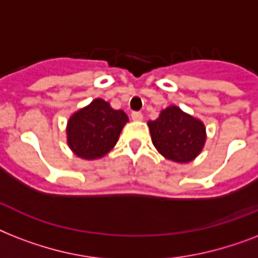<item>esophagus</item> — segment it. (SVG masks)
I'll return each mask as SVG.
<instances>
[{"instance_id":"1","label":"esophagus","mask_w":258,"mask_h":258,"mask_svg":"<svg viewBox=\"0 0 258 258\" xmlns=\"http://www.w3.org/2000/svg\"><path fill=\"white\" fill-rule=\"evenodd\" d=\"M131 117H133L134 120L141 121L142 119H143V115H142V112H139V111H134V112L131 113Z\"/></svg>"}]
</instances>
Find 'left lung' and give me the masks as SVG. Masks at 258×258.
<instances>
[{
  "instance_id": "left-lung-1",
  "label": "left lung",
  "mask_w": 258,
  "mask_h": 258,
  "mask_svg": "<svg viewBox=\"0 0 258 258\" xmlns=\"http://www.w3.org/2000/svg\"><path fill=\"white\" fill-rule=\"evenodd\" d=\"M147 124L153 145L170 161L187 163L196 159L204 149L205 124L176 105L163 109L158 119L150 120Z\"/></svg>"
}]
</instances>
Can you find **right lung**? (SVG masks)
I'll return each instance as SVG.
<instances>
[{
  "instance_id": "obj_1",
  "label": "right lung",
  "mask_w": 258,
  "mask_h": 258,
  "mask_svg": "<svg viewBox=\"0 0 258 258\" xmlns=\"http://www.w3.org/2000/svg\"><path fill=\"white\" fill-rule=\"evenodd\" d=\"M127 121L124 111L113 109L103 99H95L70 117L67 142L79 158L97 159L113 149Z\"/></svg>"
}]
</instances>
